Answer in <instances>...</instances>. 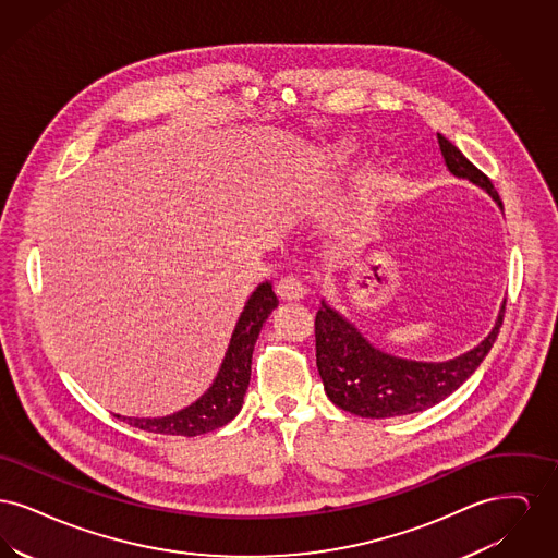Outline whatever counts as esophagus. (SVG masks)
I'll return each instance as SVG.
<instances>
[{
	"label": "esophagus",
	"mask_w": 558,
	"mask_h": 558,
	"mask_svg": "<svg viewBox=\"0 0 558 558\" xmlns=\"http://www.w3.org/2000/svg\"><path fill=\"white\" fill-rule=\"evenodd\" d=\"M276 294H278L282 301H299V299L305 296V287L301 284L299 278L284 276V278L276 284Z\"/></svg>",
	"instance_id": "1"
}]
</instances>
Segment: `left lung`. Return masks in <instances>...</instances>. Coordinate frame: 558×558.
Wrapping results in <instances>:
<instances>
[{
    "label": "left lung",
    "instance_id": "8db88e82",
    "mask_svg": "<svg viewBox=\"0 0 558 558\" xmlns=\"http://www.w3.org/2000/svg\"><path fill=\"white\" fill-rule=\"evenodd\" d=\"M437 142L451 175L483 187L502 209L498 192L450 140ZM505 303L489 335L471 351L448 362H416L391 355L371 341L322 299L316 314V364L324 391L335 405L362 418L408 416L433 408L451 396L485 360L498 339Z\"/></svg>",
    "mask_w": 558,
    "mask_h": 558
}]
</instances>
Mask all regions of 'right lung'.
I'll return each instance as SVG.
<instances>
[{"label":"right lung","mask_w":558,"mask_h":558,"mask_svg":"<svg viewBox=\"0 0 558 558\" xmlns=\"http://www.w3.org/2000/svg\"><path fill=\"white\" fill-rule=\"evenodd\" d=\"M278 305V299L271 291V282H262L255 291L251 292L239 322L234 326L230 345L221 360L217 376L213 378L211 387L186 408L157 416V418H137V416H121L128 425L160 433V435H182V437H196L203 433L215 430L219 426L228 425L242 408L244 393L251 380V360L262 326L271 310Z\"/></svg>","instance_id":"obj_1"}]
</instances>
